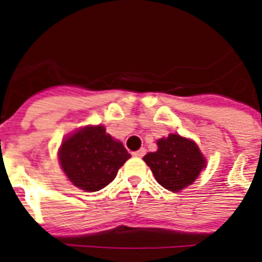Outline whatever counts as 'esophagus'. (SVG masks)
<instances>
[{
	"instance_id": "34e87169",
	"label": "esophagus",
	"mask_w": 262,
	"mask_h": 262,
	"mask_svg": "<svg viewBox=\"0 0 262 262\" xmlns=\"http://www.w3.org/2000/svg\"><path fill=\"white\" fill-rule=\"evenodd\" d=\"M145 155V149L144 148H140V149H139V151H136V152H134V156H136V157H143Z\"/></svg>"
}]
</instances>
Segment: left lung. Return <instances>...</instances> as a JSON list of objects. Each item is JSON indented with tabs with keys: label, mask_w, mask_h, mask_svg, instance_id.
<instances>
[{
	"label": "left lung",
	"mask_w": 262,
	"mask_h": 262,
	"mask_svg": "<svg viewBox=\"0 0 262 262\" xmlns=\"http://www.w3.org/2000/svg\"><path fill=\"white\" fill-rule=\"evenodd\" d=\"M159 149L143 157L156 181L169 191L182 190L195 181L206 160L193 140L170 134L157 140Z\"/></svg>",
	"instance_id": "left-lung-1"
}]
</instances>
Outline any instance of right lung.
Listing matches in <instances>:
<instances>
[{"label":"right lung","mask_w":262,"mask_h":262,"mask_svg":"<svg viewBox=\"0 0 262 262\" xmlns=\"http://www.w3.org/2000/svg\"><path fill=\"white\" fill-rule=\"evenodd\" d=\"M129 157L123 144L107 135L103 126L81 128L62 142L59 151L60 164L69 181L86 191L107 186Z\"/></svg>","instance_id":"obj_1"}]
</instances>
